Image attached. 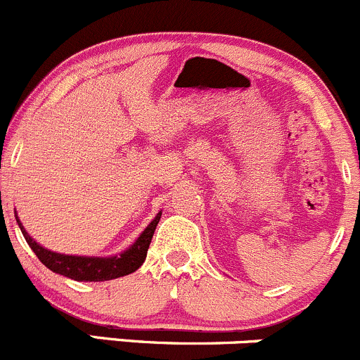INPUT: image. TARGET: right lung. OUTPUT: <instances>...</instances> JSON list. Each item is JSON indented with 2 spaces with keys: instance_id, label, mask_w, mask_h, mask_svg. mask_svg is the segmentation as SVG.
Returning <instances> with one entry per match:
<instances>
[{
  "instance_id": "add662e5",
  "label": "right lung",
  "mask_w": 360,
  "mask_h": 360,
  "mask_svg": "<svg viewBox=\"0 0 360 360\" xmlns=\"http://www.w3.org/2000/svg\"><path fill=\"white\" fill-rule=\"evenodd\" d=\"M161 213L159 211L155 218L146 227V231L136 237L135 243L129 248H126L121 253L112 255V257H77V255H64L57 253L43 248L41 244L36 243L27 231L24 229L22 221L18 220L17 213H15V220H17L18 227H20L22 234L25 240L34 251L36 257L41 260L43 265H46L51 272L60 274V276L69 277L72 281H81V283H100V281H110L117 279V277L128 276V274L135 272L143 262H146L147 250L153 240L154 231L158 227L159 220H161Z\"/></svg>"
}]
</instances>
